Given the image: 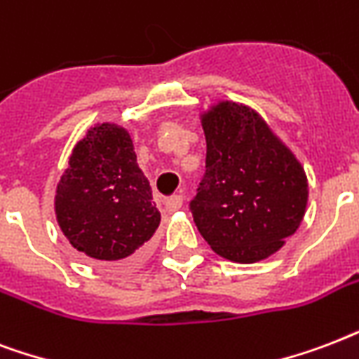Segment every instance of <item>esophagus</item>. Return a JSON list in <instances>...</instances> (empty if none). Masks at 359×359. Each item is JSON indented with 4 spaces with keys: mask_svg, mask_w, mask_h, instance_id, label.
<instances>
[{
    "mask_svg": "<svg viewBox=\"0 0 359 359\" xmlns=\"http://www.w3.org/2000/svg\"><path fill=\"white\" fill-rule=\"evenodd\" d=\"M183 204V196L182 194H172V196H168V198L165 200V205H166V210L168 211H176L180 210Z\"/></svg>",
    "mask_w": 359,
    "mask_h": 359,
    "instance_id": "1",
    "label": "esophagus"
}]
</instances>
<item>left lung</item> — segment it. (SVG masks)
I'll return each instance as SVG.
<instances>
[{
	"mask_svg": "<svg viewBox=\"0 0 359 359\" xmlns=\"http://www.w3.org/2000/svg\"><path fill=\"white\" fill-rule=\"evenodd\" d=\"M205 172L189 202L200 234L240 264L268 258L298 230L307 177L255 110L219 102L202 118Z\"/></svg>",
	"mask_w": 359,
	"mask_h": 359,
	"instance_id": "1",
	"label": "left lung"
}]
</instances>
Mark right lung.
Listing matches in <instances>:
<instances>
[{"label":"right lung","mask_w":359,"mask_h":359,"mask_svg":"<svg viewBox=\"0 0 359 359\" xmlns=\"http://www.w3.org/2000/svg\"><path fill=\"white\" fill-rule=\"evenodd\" d=\"M55 215L76 251L104 264L138 255L154 236L161 213L121 127L97 125L76 144L57 185Z\"/></svg>","instance_id":"add662e5"}]
</instances>
